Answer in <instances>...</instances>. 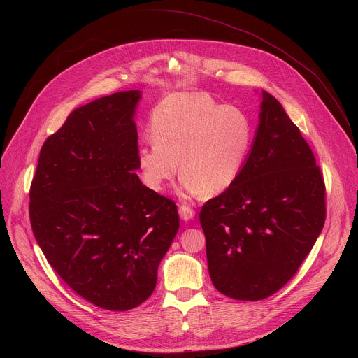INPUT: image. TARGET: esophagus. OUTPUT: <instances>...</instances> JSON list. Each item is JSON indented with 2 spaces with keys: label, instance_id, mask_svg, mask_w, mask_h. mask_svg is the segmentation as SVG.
I'll return each instance as SVG.
<instances>
[{
  "label": "esophagus",
  "instance_id": "1",
  "mask_svg": "<svg viewBox=\"0 0 358 358\" xmlns=\"http://www.w3.org/2000/svg\"><path fill=\"white\" fill-rule=\"evenodd\" d=\"M178 214H180V218L184 220V221H189L195 217V211L191 207H187V206H181L178 208Z\"/></svg>",
  "mask_w": 358,
  "mask_h": 358
}]
</instances>
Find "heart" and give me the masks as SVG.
<instances>
[{"instance_id":"obj_1","label":"heart","mask_w":358,"mask_h":358,"mask_svg":"<svg viewBox=\"0 0 358 358\" xmlns=\"http://www.w3.org/2000/svg\"><path fill=\"white\" fill-rule=\"evenodd\" d=\"M152 144L137 151L143 182L162 191L178 173L187 195L215 196L238 178L253 129L239 109L224 106L203 93H174L152 113Z\"/></svg>"}]
</instances>
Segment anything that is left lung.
<instances>
[{
    "instance_id": "1",
    "label": "left lung",
    "mask_w": 358,
    "mask_h": 358,
    "mask_svg": "<svg viewBox=\"0 0 358 358\" xmlns=\"http://www.w3.org/2000/svg\"><path fill=\"white\" fill-rule=\"evenodd\" d=\"M324 198L312 148L262 90L259 124L238 178L199 213L217 290L262 300L283 287L323 229Z\"/></svg>"
}]
</instances>
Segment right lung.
<instances>
[{
    "instance_id": "right-lung-1",
    "label": "right lung",
    "mask_w": 358,
    "mask_h": 358,
    "mask_svg": "<svg viewBox=\"0 0 358 358\" xmlns=\"http://www.w3.org/2000/svg\"><path fill=\"white\" fill-rule=\"evenodd\" d=\"M140 90L75 109L41 148L29 220L64 282L101 309L150 297L180 220L174 201L141 184L134 115Z\"/></svg>"
}]
</instances>
